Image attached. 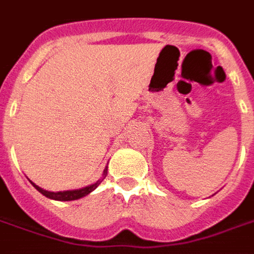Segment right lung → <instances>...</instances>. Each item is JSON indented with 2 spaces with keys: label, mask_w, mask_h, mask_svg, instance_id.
I'll use <instances>...</instances> for the list:
<instances>
[{
  "label": "right lung",
  "mask_w": 254,
  "mask_h": 254,
  "mask_svg": "<svg viewBox=\"0 0 254 254\" xmlns=\"http://www.w3.org/2000/svg\"><path fill=\"white\" fill-rule=\"evenodd\" d=\"M106 174H107V167H106L105 171H103V176H106ZM100 182H102V180L96 181L95 184H92V185H88V187L81 188V189H74V190H64V191H49V190H45V189H42V188H39L38 185H35L34 182H31V184L35 187L36 190H39L42 194H43V196L49 197V198L58 200V201H70V200H77V198H81V197L89 194V193L94 190V189H96V188H98V185H99Z\"/></svg>",
  "instance_id": "add662e5"
}]
</instances>
